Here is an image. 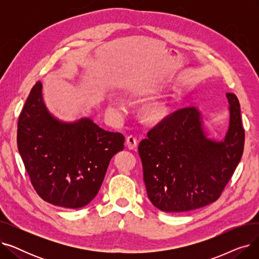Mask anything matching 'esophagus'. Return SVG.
Here are the masks:
<instances>
[{
    "mask_svg": "<svg viewBox=\"0 0 259 259\" xmlns=\"http://www.w3.org/2000/svg\"><path fill=\"white\" fill-rule=\"evenodd\" d=\"M126 145L130 149V150H134L138 146V140L134 135H129V137L126 139Z\"/></svg>",
    "mask_w": 259,
    "mask_h": 259,
    "instance_id": "34e87169",
    "label": "esophagus"
}]
</instances>
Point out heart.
Here are the masks:
<instances>
[{
    "mask_svg": "<svg viewBox=\"0 0 259 259\" xmlns=\"http://www.w3.org/2000/svg\"><path fill=\"white\" fill-rule=\"evenodd\" d=\"M145 115L149 119L155 120V119L160 117V115H161V109L159 107H157V106H150V107H148L146 109Z\"/></svg>",
    "mask_w": 259,
    "mask_h": 259,
    "instance_id": "1",
    "label": "heart"
}]
</instances>
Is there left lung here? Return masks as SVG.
I'll return each instance as SVG.
<instances>
[{"label": "left lung", "instance_id": "8db88e82", "mask_svg": "<svg viewBox=\"0 0 259 259\" xmlns=\"http://www.w3.org/2000/svg\"><path fill=\"white\" fill-rule=\"evenodd\" d=\"M229 124L219 141L209 137L201 111L188 107L147 133L139 146L149 199L164 212L205 207L221 196L239 164L244 144L240 106L226 93Z\"/></svg>", "mask_w": 259, "mask_h": 259}]
</instances>
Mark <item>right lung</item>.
<instances>
[{
	"label": "right lung",
	"instance_id": "add662e5",
	"mask_svg": "<svg viewBox=\"0 0 259 259\" xmlns=\"http://www.w3.org/2000/svg\"><path fill=\"white\" fill-rule=\"evenodd\" d=\"M124 135L102 129L90 117L73 121L52 114L43 84L33 86L18 122V149L37 194L54 206L78 209L97 196Z\"/></svg>",
	"mask_w": 259,
	"mask_h": 259
}]
</instances>
